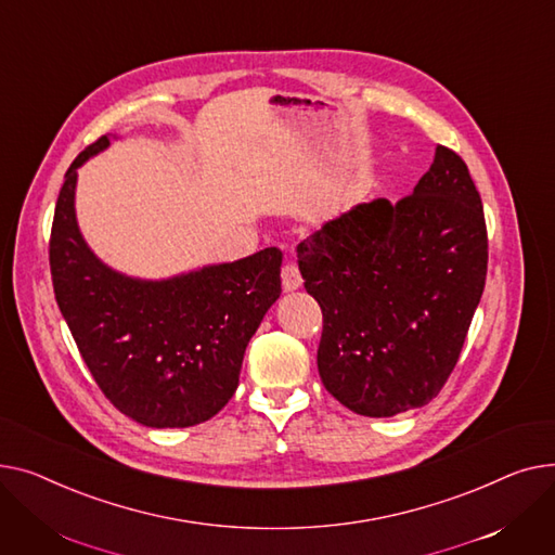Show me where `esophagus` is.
<instances>
[{
    "label": "esophagus",
    "instance_id": "34e87169",
    "mask_svg": "<svg viewBox=\"0 0 555 555\" xmlns=\"http://www.w3.org/2000/svg\"><path fill=\"white\" fill-rule=\"evenodd\" d=\"M282 286L284 291H298L302 286V275H300V269L296 264H286L282 269Z\"/></svg>",
    "mask_w": 555,
    "mask_h": 555
}]
</instances>
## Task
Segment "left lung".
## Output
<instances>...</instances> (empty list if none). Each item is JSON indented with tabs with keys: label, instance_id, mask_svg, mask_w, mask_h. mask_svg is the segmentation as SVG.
<instances>
[{
	"label": "left lung",
	"instance_id": "8db88e82",
	"mask_svg": "<svg viewBox=\"0 0 555 555\" xmlns=\"http://www.w3.org/2000/svg\"><path fill=\"white\" fill-rule=\"evenodd\" d=\"M322 309L318 372L363 416L430 403L457 365L481 300L488 240L460 154L437 145L410 197L358 204L298 246Z\"/></svg>",
	"mask_w": 555,
	"mask_h": 555
}]
</instances>
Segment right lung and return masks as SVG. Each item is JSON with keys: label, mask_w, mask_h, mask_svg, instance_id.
<instances>
[{"label": "right lung", "mask_w": 555, "mask_h": 555, "mask_svg": "<svg viewBox=\"0 0 555 555\" xmlns=\"http://www.w3.org/2000/svg\"><path fill=\"white\" fill-rule=\"evenodd\" d=\"M107 147L109 137L98 139L64 175L49 244L55 300L114 408L147 428L197 426L235 395L248 340L282 293V253L168 280L109 269L76 219L78 168Z\"/></svg>", "instance_id": "obj_1"}]
</instances>
